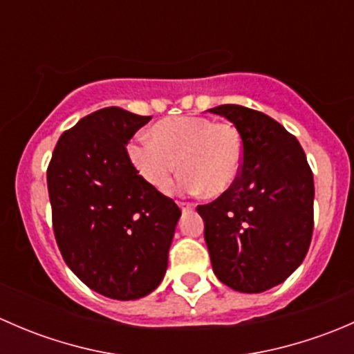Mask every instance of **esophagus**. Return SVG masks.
<instances>
[{
  "mask_svg": "<svg viewBox=\"0 0 354 354\" xmlns=\"http://www.w3.org/2000/svg\"><path fill=\"white\" fill-rule=\"evenodd\" d=\"M178 205H180V209L183 210V212H188V210L194 209V205H192V203H187V202H178Z\"/></svg>",
  "mask_w": 354,
  "mask_h": 354,
  "instance_id": "obj_1",
  "label": "esophagus"
}]
</instances>
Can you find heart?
<instances>
[{
    "label": "heart",
    "mask_w": 354,
    "mask_h": 354,
    "mask_svg": "<svg viewBox=\"0 0 354 354\" xmlns=\"http://www.w3.org/2000/svg\"><path fill=\"white\" fill-rule=\"evenodd\" d=\"M152 140L138 138L128 145V156L142 180L162 188L180 167L173 190L219 197L226 194L243 167L240 133L230 123L202 116L167 118L152 127Z\"/></svg>",
    "instance_id": "1"
}]
</instances>
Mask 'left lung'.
<instances>
[{"instance_id":"obj_1","label":"left lung","mask_w":354,"mask_h":354,"mask_svg":"<svg viewBox=\"0 0 354 354\" xmlns=\"http://www.w3.org/2000/svg\"><path fill=\"white\" fill-rule=\"evenodd\" d=\"M241 137L236 183L198 205L214 274L240 292L284 283L305 259L313 233V174L299 142L260 111L238 104L209 109Z\"/></svg>"}]
</instances>
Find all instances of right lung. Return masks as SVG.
<instances>
[{"label": "right lung", "mask_w": 354, "mask_h": 354, "mask_svg": "<svg viewBox=\"0 0 354 354\" xmlns=\"http://www.w3.org/2000/svg\"><path fill=\"white\" fill-rule=\"evenodd\" d=\"M149 120L114 106L95 111L59 137L48 167L53 230L66 266L121 301L159 286L181 216L128 157V140Z\"/></svg>", "instance_id": "1"}]
</instances>
